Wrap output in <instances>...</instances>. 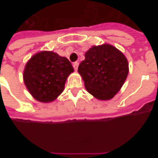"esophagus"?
Instances as JSON below:
<instances>
[{
    "label": "esophagus",
    "mask_w": 158,
    "mask_h": 158,
    "mask_svg": "<svg viewBox=\"0 0 158 158\" xmlns=\"http://www.w3.org/2000/svg\"><path fill=\"white\" fill-rule=\"evenodd\" d=\"M78 65H79V62H73V68H74L75 70H77Z\"/></svg>",
    "instance_id": "obj_1"
}]
</instances>
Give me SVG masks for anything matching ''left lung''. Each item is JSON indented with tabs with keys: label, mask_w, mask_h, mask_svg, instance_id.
<instances>
[{
	"label": "left lung",
	"mask_w": 158,
	"mask_h": 158,
	"mask_svg": "<svg viewBox=\"0 0 158 158\" xmlns=\"http://www.w3.org/2000/svg\"><path fill=\"white\" fill-rule=\"evenodd\" d=\"M78 66L85 86L98 100H110L119 91L128 74L126 57L109 44L94 46Z\"/></svg>",
	"instance_id": "1"
}]
</instances>
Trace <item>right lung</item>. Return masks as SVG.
Wrapping results in <instances>:
<instances>
[{"instance_id": "obj_1", "label": "right lung", "mask_w": 158, "mask_h": 158, "mask_svg": "<svg viewBox=\"0 0 158 158\" xmlns=\"http://www.w3.org/2000/svg\"><path fill=\"white\" fill-rule=\"evenodd\" d=\"M73 72L72 64L66 58L52 51H42L28 61L23 80L35 99L47 103L63 92L67 77Z\"/></svg>"}]
</instances>
